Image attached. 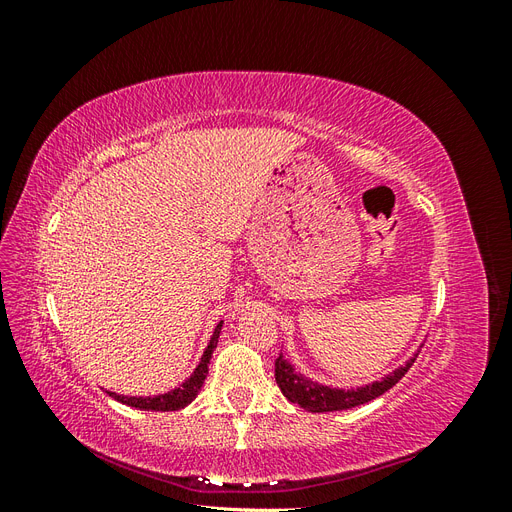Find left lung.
<instances>
[{
    "label": "left lung",
    "instance_id": "8db88e82",
    "mask_svg": "<svg viewBox=\"0 0 512 512\" xmlns=\"http://www.w3.org/2000/svg\"><path fill=\"white\" fill-rule=\"evenodd\" d=\"M416 356H418V350L410 356L404 365L395 367L380 380L361 384V386H346V389H339V386L320 384V382H314L312 378L303 376L301 371L294 369V365H290L284 359V354H280V359L275 361V382H277V386H280L282 395L290 401V404H299L307 412L322 414V412L350 410L356 406H363V404H367V401L376 399L382 393L393 389V386L406 376V371L412 367Z\"/></svg>",
    "mask_w": 512,
    "mask_h": 512
}]
</instances>
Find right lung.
Here are the masks:
<instances>
[{
    "mask_svg": "<svg viewBox=\"0 0 512 512\" xmlns=\"http://www.w3.org/2000/svg\"><path fill=\"white\" fill-rule=\"evenodd\" d=\"M222 324L220 322L218 327H215L209 344L203 352V356H200V361L196 365V369L192 371V376L188 380H183L177 389L168 391V393H160V395H149V397H128V395H117L113 391H106L108 395H111L113 399L121 401V404H126L130 408H138V410H153V412H173V410H181L185 406H190L192 401L196 399L198 391L203 389L205 384V378L209 374V361H211V354L215 350V346H218V339H220V333H222Z\"/></svg>",
    "mask_w": 512,
    "mask_h": 512,
    "instance_id": "add662e5",
    "label": "right lung"
}]
</instances>
